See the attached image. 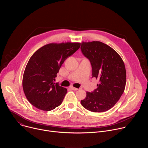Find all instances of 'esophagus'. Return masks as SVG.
<instances>
[{
    "label": "esophagus",
    "instance_id": "esophagus-1",
    "mask_svg": "<svg viewBox=\"0 0 148 148\" xmlns=\"http://www.w3.org/2000/svg\"><path fill=\"white\" fill-rule=\"evenodd\" d=\"M70 88H71L72 90H74V91H77V90H78V88H75V87H73V86H71V87H70Z\"/></svg>",
    "mask_w": 148,
    "mask_h": 148
}]
</instances>
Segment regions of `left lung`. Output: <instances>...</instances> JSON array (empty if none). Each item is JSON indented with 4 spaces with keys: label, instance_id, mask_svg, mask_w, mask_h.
<instances>
[{
    "label": "left lung",
    "instance_id": "8db88e82",
    "mask_svg": "<svg viewBox=\"0 0 148 148\" xmlns=\"http://www.w3.org/2000/svg\"><path fill=\"white\" fill-rule=\"evenodd\" d=\"M82 54L89 60L92 77L98 79L97 88L87 92L81 104L94 112L112 108L123 93L126 85V70L123 60L111 47L100 41L81 43Z\"/></svg>",
    "mask_w": 148,
    "mask_h": 148
}]
</instances>
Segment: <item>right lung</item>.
<instances>
[{
  "label": "right lung",
  "instance_id": "right-lung-1",
  "mask_svg": "<svg viewBox=\"0 0 148 148\" xmlns=\"http://www.w3.org/2000/svg\"><path fill=\"white\" fill-rule=\"evenodd\" d=\"M80 43L49 44L36 51L26 67L23 77L25 94L37 108L49 111L62 103L66 88L55 83L57 74L64 61L80 47Z\"/></svg>",
  "mask_w": 148,
  "mask_h": 148
}]
</instances>
